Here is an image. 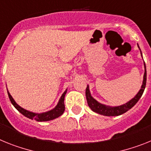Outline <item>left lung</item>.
Instances as JSON below:
<instances>
[{"label": "left lung", "instance_id": "8db88e82", "mask_svg": "<svg viewBox=\"0 0 151 151\" xmlns=\"http://www.w3.org/2000/svg\"><path fill=\"white\" fill-rule=\"evenodd\" d=\"M137 47L140 49V47H139L138 45H137ZM140 51H141V49H140ZM141 55L142 56L141 51ZM144 66H145V74H144V77H143L142 85H141V89L138 91V93L131 100H129L126 103H124V104L121 105V106H107V105L102 104V103H99L97 100H96L92 96L91 93H90L89 85H87L86 89V98L89 107L93 112H96L98 114H100V115H106V116H118V115H122V114L124 113V112H126L129 109H131L138 102V100L141 97V96H142L143 93L145 91V86H146L147 70L145 61H144Z\"/></svg>", "mask_w": 151, "mask_h": 151}]
</instances>
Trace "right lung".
Returning a JSON list of instances; mask_svg holds the SVG:
<instances>
[{
	"label": "right lung",
	"instance_id": "add662e5",
	"mask_svg": "<svg viewBox=\"0 0 151 151\" xmlns=\"http://www.w3.org/2000/svg\"><path fill=\"white\" fill-rule=\"evenodd\" d=\"M67 90L68 89L65 90V91L63 93V94L61 95V98H60L58 104L56 105V106L55 107L52 109L49 110V111H47V112H42V113H36V112H30L29 110L25 109L22 108L21 106H19L17 103H16L15 100L14 99V98L12 97V96L10 95V93H9L8 90H7V93H8V96L10 98V100L11 102L14 106L20 112L21 114H23L24 116L29 118L30 119H32V120H36L38 122H46V121H50V120H53V119H56V118H58L59 116H61L64 112H65V94L67 93Z\"/></svg>",
	"mask_w": 151,
	"mask_h": 151
}]
</instances>
